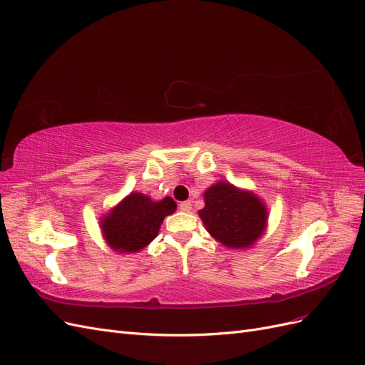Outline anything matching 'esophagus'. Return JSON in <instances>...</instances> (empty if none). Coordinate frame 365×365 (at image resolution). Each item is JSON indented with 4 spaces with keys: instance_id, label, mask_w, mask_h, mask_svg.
I'll return each mask as SVG.
<instances>
[{
    "instance_id": "1",
    "label": "esophagus",
    "mask_w": 365,
    "mask_h": 365,
    "mask_svg": "<svg viewBox=\"0 0 365 365\" xmlns=\"http://www.w3.org/2000/svg\"><path fill=\"white\" fill-rule=\"evenodd\" d=\"M180 210L181 212H185V213H189L190 210H192V202L190 201H184V202H180Z\"/></svg>"
}]
</instances>
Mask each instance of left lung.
Wrapping results in <instances>:
<instances>
[{
  "instance_id": "left-lung-1",
  "label": "left lung",
  "mask_w": 365,
  "mask_h": 365,
  "mask_svg": "<svg viewBox=\"0 0 365 365\" xmlns=\"http://www.w3.org/2000/svg\"><path fill=\"white\" fill-rule=\"evenodd\" d=\"M200 216L217 242L227 248H248L263 235L268 210L260 197L227 181H219L204 193Z\"/></svg>"
}]
</instances>
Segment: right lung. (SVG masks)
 Wrapping results in <instances>:
<instances>
[{
    "instance_id": "right-lung-1",
    "label": "right lung",
    "mask_w": 365,
    "mask_h": 365,
    "mask_svg": "<svg viewBox=\"0 0 365 365\" xmlns=\"http://www.w3.org/2000/svg\"><path fill=\"white\" fill-rule=\"evenodd\" d=\"M176 210L170 196L152 201L149 196L132 192L101 220L103 237L117 252H138L157 237L165 216Z\"/></svg>"
}]
</instances>
